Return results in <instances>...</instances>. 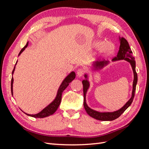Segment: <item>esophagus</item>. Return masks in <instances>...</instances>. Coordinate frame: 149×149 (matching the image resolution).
I'll list each match as a JSON object with an SVG mask.
<instances>
[{
    "mask_svg": "<svg viewBox=\"0 0 149 149\" xmlns=\"http://www.w3.org/2000/svg\"><path fill=\"white\" fill-rule=\"evenodd\" d=\"M86 72V70L84 68H79L78 71H77V74L78 76H79V77H81V76H83Z\"/></svg>",
    "mask_w": 149,
    "mask_h": 149,
    "instance_id": "obj_1",
    "label": "esophagus"
}]
</instances>
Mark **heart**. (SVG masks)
Wrapping results in <instances>:
<instances>
[{
  "label": "heart",
  "mask_w": 149,
  "mask_h": 149,
  "mask_svg": "<svg viewBox=\"0 0 149 149\" xmlns=\"http://www.w3.org/2000/svg\"><path fill=\"white\" fill-rule=\"evenodd\" d=\"M96 47L101 48L102 52L104 54L111 53L114 49V45L109 42H104L102 41H97L96 42Z\"/></svg>",
  "instance_id": "b5f03b06"
}]
</instances>
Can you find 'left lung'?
Wrapping results in <instances>:
<instances>
[{
	"mask_svg": "<svg viewBox=\"0 0 149 149\" xmlns=\"http://www.w3.org/2000/svg\"><path fill=\"white\" fill-rule=\"evenodd\" d=\"M120 39V47L119 52L118 53V55L116 56L113 58L112 61H117V60H125L129 62L130 65L132 66L133 72H134V81H133V89H132V96L130 97V100L126 102L125 104L120 108L118 111H116L114 112H97L96 111L93 110L91 108H89L86 102V94L88 91V89L89 87V83L87 79H84L82 83L83 85V94H84V109L86 111L88 115H89L92 118L96 119L97 120H113L117 118H118L123 113V112L127 109V108L131 104L135 92H136V84L137 83V74L136 71V61H135V58L132 55V52L130 49L129 45L124 38L122 37L119 38ZM108 61L103 60L101 61H96L95 63V67L96 69L101 68L104 66L107 65ZM84 77L87 78V75L85 74Z\"/></svg>",
	"mask_w": 149,
	"mask_h": 149,
	"instance_id": "obj_1",
	"label": "left lung"
}]
</instances>
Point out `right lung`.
Returning a JSON list of instances; mask_svg holds the SVG:
<instances>
[{"mask_svg":"<svg viewBox=\"0 0 149 149\" xmlns=\"http://www.w3.org/2000/svg\"><path fill=\"white\" fill-rule=\"evenodd\" d=\"M29 45V42L26 43V45L21 49V51L20 52L19 55H20V54L22 53L24 49H25V48L27 47ZM16 63V64H17ZM15 64V65H16ZM15 68V66H14V68H13V71H12V74L13 73V72H14ZM75 73L74 71H72L70 74H69L68 75L66 78L63 80V81L62 82L61 84L60 85V86L58 89V93H57V95L56 98L55 99V100H54L51 104H49L45 108H44V109L41 111L39 113L37 114H34V115H31V114H26V115H28L29 116H31L33 117V118H45V117L49 116L50 115H52L53 114L55 113V112L57 110L58 106H60L61 101V95H62V93L63 92L64 90L68 87V86L69 85V83H71L72 81H73L74 78H75ZM13 78H12L11 79V92H12V94L13 95Z\"/></svg>","mask_w":149,"mask_h":149,"instance_id":"add662e5","label":"right lung"}]
</instances>
